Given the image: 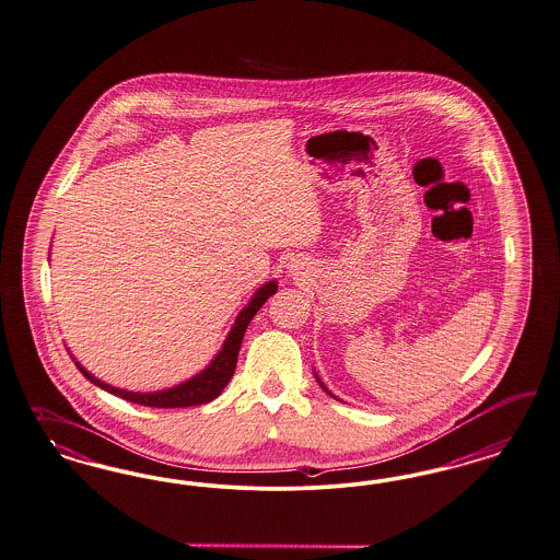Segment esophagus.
Segmentation results:
<instances>
[{"mask_svg":"<svg viewBox=\"0 0 560 560\" xmlns=\"http://www.w3.org/2000/svg\"><path fill=\"white\" fill-rule=\"evenodd\" d=\"M304 269V265L300 260H291L290 272L291 275H300V270Z\"/></svg>","mask_w":560,"mask_h":560,"instance_id":"obj_1","label":"esophagus"}]
</instances>
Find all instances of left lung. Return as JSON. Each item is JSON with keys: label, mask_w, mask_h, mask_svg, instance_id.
Returning a JSON list of instances; mask_svg holds the SVG:
<instances>
[{"label": "left lung", "mask_w": 560, "mask_h": 560, "mask_svg": "<svg viewBox=\"0 0 560 560\" xmlns=\"http://www.w3.org/2000/svg\"><path fill=\"white\" fill-rule=\"evenodd\" d=\"M314 376H316V383H318V385L323 386V390H325V393H327V395H330V397H332V399H337V397H335V395H332V393H330V390H328L327 386L323 385V381H320V378H318V374H314Z\"/></svg>", "instance_id": "1"}]
</instances>
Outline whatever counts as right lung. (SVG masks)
Here are the masks:
<instances>
[{"label":"right lung","mask_w":560,"mask_h":560,"mask_svg":"<svg viewBox=\"0 0 560 560\" xmlns=\"http://www.w3.org/2000/svg\"><path fill=\"white\" fill-rule=\"evenodd\" d=\"M272 293H277V281H267L262 288L254 291L250 302L242 308L237 314L232 330L223 343V348L219 349V353L211 360V364L200 370L196 376L172 386V388H163V390H154V393H138V390H126V388H117V386L107 385L103 381H98L97 376H93L86 368L74 360L78 370L98 388L121 397L126 401H132L138 406L147 407H190L202 406L209 404L212 399H217L221 395V390L232 381L235 364H237V353L242 348V339L244 332L250 325L254 314L262 308V304L269 300Z\"/></svg>","instance_id":"right-lung-1"}]
</instances>
